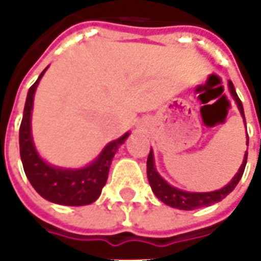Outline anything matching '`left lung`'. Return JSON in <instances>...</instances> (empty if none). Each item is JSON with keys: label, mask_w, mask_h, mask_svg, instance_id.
I'll return each instance as SVG.
<instances>
[{"label": "left lung", "mask_w": 261, "mask_h": 261, "mask_svg": "<svg viewBox=\"0 0 261 261\" xmlns=\"http://www.w3.org/2000/svg\"><path fill=\"white\" fill-rule=\"evenodd\" d=\"M228 88H229V92L233 100H235L236 106L241 112L242 117H243V123L246 124V120H245V112H243V105H242L241 99L238 97L235 91V86L233 84L228 81ZM246 145H249V137L246 140ZM247 162V152H245V156H243V162H242L241 168L236 172V175L232 177V180L224 186L222 189H218V190H214V192H207V193H194V192H186V190H181V189H177V187L172 186L168 181L165 180L162 176L159 175L158 170L155 168V159H153V151L151 148L149 151V155H148L147 159V175L148 180H149V185H151V189L155 196L158 197L159 200L162 202H165L166 205H169L172 208H177V210H186V211H192V210H196V208L201 207H208L211 204H215V202L224 200L225 197L228 196L233 189L236 187V185L241 180L242 175L245 172V166H246Z\"/></svg>", "instance_id": "1"}]
</instances>
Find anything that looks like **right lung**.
I'll return each instance as SVG.
<instances>
[{"label":"right lung","instance_id":"obj_1","mask_svg":"<svg viewBox=\"0 0 261 261\" xmlns=\"http://www.w3.org/2000/svg\"><path fill=\"white\" fill-rule=\"evenodd\" d=\"M47 68L48 67L43 69L36 82L29 88L26 96L23 117L19 128V149L23 170L33 189L47 201L71 207L88 205L96 201L100 196L103 186L108 181L109 168L112 165L114 153L117 152L121 144H124L130 133H125L124 136L109 142L102 152L84 168H60L46 162L37 152L33 142L32 110L36 88Z\"/></svg>","mask_w":261,"mask_h":261}]
</instances>
